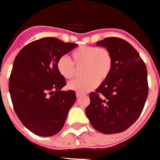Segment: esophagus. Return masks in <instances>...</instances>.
Masks as SVG:
<instances>
[{"label": "esophagus", "instance_id": "esophagus-1", "mask_svg": "<svg viewBox=\"0 0 160 160\" xmlns=\"http://www.w3.org/2000/svg\"><path fill=\"white\" fill-rule=\"evenodd\" d=\"M76 95H77V98H80V97H82L83 96V94H81V93H80V92H77V94H76Z\"/></svg>", "mask_w": 160, "mask_h": 160}]
</instances>
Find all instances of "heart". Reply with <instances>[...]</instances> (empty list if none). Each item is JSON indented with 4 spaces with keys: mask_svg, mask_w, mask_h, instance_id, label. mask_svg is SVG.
<instances>
[{
    "mask_svg": "<svg viewBox=\"0 0 160 160\" xmlns=\"http://www.w3.org/2000/svg\"><path fill=\"white\" fill-rule=\"evenodd\" d=\"M72 61L66 56H62L57 62V68L62 77L71 79L75 77L77 68L81 67L85 77L68 82L70 90L85 93L98 86L109 76L112 68V57L110 51L103 47L82 46L73 50Z\"/></svg>",
    "mask_w": 160,
    "mask_h": 160,
    "instance_id": "obj_1",
    "label": "heart"
}]
</instances>
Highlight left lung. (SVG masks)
<instances>
[{
    "instance_id": "8db88e82",
    "label": "left lung",
    "mask_w": 160,
    "mask_h": 160,
    "mask_svg": "<svg viewBox=\"0 0 160 160\" xmlns=\"http://www.w3.org/2000/svg\"><path fill=\"white\" fill-rule=\"evenodd\" d=\"M110 51L112 68L99 87L89 95L86 114L94 129L104 134L126 130L141 115L148 94L147 68L128 42L109 37L96 42Z\"/></svg>"
}]
</instances>
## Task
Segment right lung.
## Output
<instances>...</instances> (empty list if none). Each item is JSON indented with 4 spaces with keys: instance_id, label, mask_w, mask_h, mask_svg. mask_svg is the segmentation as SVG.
<instances>
[{
    "instance_id": "right-lung-1",
    "label": "right lung",
    "mask_w": 160,
    "mask_h": 160,
    "mask_svg": "<svg viewBox=\"0 0 160 160\" xmlns=\"http://www.w3.org/2000/svg\"><path fill=\"white\" fill-rule=\"evenodd\" d=\"M77 46L46 37L25 46L15 58L9 93L16 115L33 133L51 137L63 128L76 93L62 91L66 83L57 62Z\"/></svg>"
}]
</instances>
